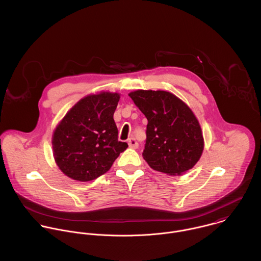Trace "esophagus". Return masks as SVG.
<instances>
[{
  "mask_svg": "<svg viewBox=\"0 0 261 261\" xmlns=\"http://www.w3.org/2000/svg\"><path fill=\"white\" fill-rule=\"evenodd\" d=\"M128 146H129V148H132V149H138L139 144H138V142H137V140H136L135 138H130V139L128 140Z\"/></svg>",
  "mask_w": 261,
  "mask_h": 261,
  "instance_id": "obj_1",
  "label": "esophagus"
}]
</instances>
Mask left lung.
I'll return each instance as SVG.
<instances>
[{
  "label": "left lung",
  "mask_w": 261,
  "mask_h": 261,
  "mask_svg": "<svg viewBox=\"0 0 261 261\" xmlns=\"http://www.w3.org/2000/svg\"><path fill=\"white\" fill-rule=\"evenodd\" d=\"M128 95L148 119L143 156L149 167L171 176L192 169L203 152L204 140L186 103L163 90H137Z\"/></svg>",
  "instance_id": "obj_1"
}]
</instances>
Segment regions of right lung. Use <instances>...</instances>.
<instances>
[{
	"mask_svg": "<svg viewBox=\"0 0 261 261\" xmlns=\"http://www.w3.org/2000/svg\"><path fill=\"white\" fill-rule=\"evenodd\" d=\"M118 93L101 92L79 100L56 127L52 145L59 169L87 182L106 174L128 146L118 141L113 113Z\"/></svg>",
	"mask_w": 261,
	"mask_h": 261,
	"instance_id": "right-lung-1",
	"label": "right lung"
}]
</instances>
